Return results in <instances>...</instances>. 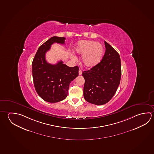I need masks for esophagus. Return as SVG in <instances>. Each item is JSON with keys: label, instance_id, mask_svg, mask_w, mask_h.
Instances as JSON below:
<instances>
[{"label": "esophagus", "instance_id": "1", "mask_svg": "<svg viewBox=\"0 0 154 154\" xmlns=\"http://www.w3.org/2000/svg\"><path fill=\"white\" fill-rule=\"evenodd\" d=\"M82 74V71L81 70V69L79 70V75H81Z\"/></svg>", "mask_w": 154, "mask_h": 154}]
</instances>
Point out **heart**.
Instances as JSON below:
<instances>
[{"label": "heart", "mask_w": 154, "mask_h": 154, "mask_svg": "<svg viewBox=\"0 0 154 154\" xmlns=\"http://www.w3.org/2000/svg\"><path fill=\"white\" fill-rule=\"evenodd\" d=\"M76 54L83 56L82 62L86 68H92L100 62L104 49L102 45L96 42L82 41L75 48Z\"/></svg>", "instance_id": "obj_1"}]
</instances>
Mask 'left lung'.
I'll return each instance as SVG.
<instances>
[{
	"label": "left lung",
	"mask_w": 154,
	"mask_h": 154,
	"mask_svg": "<svg viewBox=\"0 0 154 154\" xmlns=\"http://www.w3.org/2000/svg\"><path fill=\"white\" fill-rule=\"evenodd\" d=\"M105 54L97 65L83 72L85 79V100L95 105L108 103L116 93L121 77V63L119 53L104 41Z\"/></svg>",
	"instance_id": "8db88e82"
}]
</instances>
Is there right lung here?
Here are the masks:
<instances>
[{
    "label": "right lung",
    "instance_id": "add662e5",
    "mask_svg": "<svg viewBox=\"0 0 154 154\" xmlns=\"http://www.w3.org/2000/svg\"><path fill=\"white\" fill-rule=\"evenodd\" d=\"M65 38L54 36L42 44L33 60V83L38 95L45 101L56 103L67 97L69 85L78 76V66L69 67L62 60L56 64L46 62L45 54L54 43L64 44Z\"/></svg>",
    "mask_w": 154,
    "mask_h": 154
}]
</instances>
